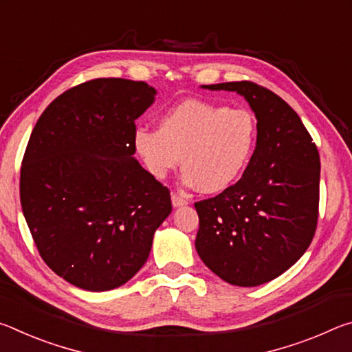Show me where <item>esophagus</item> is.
Listing matches in <instances>:
<instances>
[{"label":"esophagus","mask_w":352,"mask_h":352,"mask_svg":"<svg viewBox=\"0 0 352 352\" xmlns=\"http://www.w3.org/2000/svg\"><path fill=\"white\" fill-rule=\"evenodd\" d=\"M170 199H172V206L174 208H180V206L188 205V200L183 199L182 195H178V194H172Z\"/></svg>","instance_id":"1"}]
</instances>
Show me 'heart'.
<instances>
[{
  "label": "heart",
  "mask_w": 352,
  "mask_h": 352,
  "mask_svg": "<svg viewBox=\"0 0 352 352\" xmlns=\"http://www.w3.org/2000/svg\"><path fill=\"white\" fill-rule=\"evenodd\" d=\"M258 144V121L245 109L188 99L172 105L158 129L138 127L133 148L146 170L164 180L182 157L183 183L219 194L239 180Z\"/></svg>",
  "instance_id": "1"
}]
</instances>
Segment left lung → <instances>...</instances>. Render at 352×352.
<instances>
[{
  "label": "left lung",
  "instance_id": "8db88e82",
  "mask_svg": "<svg viewBox=\"0 0 352 352\" xmlns=\"http://www.w3.org/2000/svg\"><path fill=\"white\" fill-rule=\"evenodd\" d=\"M234 91L258 121V144L239 182L195 204V250L225 283L256 287L301 258L317 228L320 155L295 110L253 82L201 85Z\"/></svg>",
  "mask_w": 352,
  "mask_h": 352
}]
</instances>
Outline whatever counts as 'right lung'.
Listing matches in <instances>:
<instances>
[{
	"instance_id": "right-lung-1",
	"label": "right lung",
	"mask_w": 352,
	"mask_h": 352,
	"mask_svg": "<svg viewBox=\"0 0 352 352\" xmlns=\"http://www.w3.org/2000/svg\"><path fill=\"white\" fill-rule=\"evenodd\" d=\"M155 96L146 82L80 83L47 105L29 138L23 214L47 267L76 287L132 279L172 211L169 189L135 158V121Z\"/></svg>"
}]
</instances>
